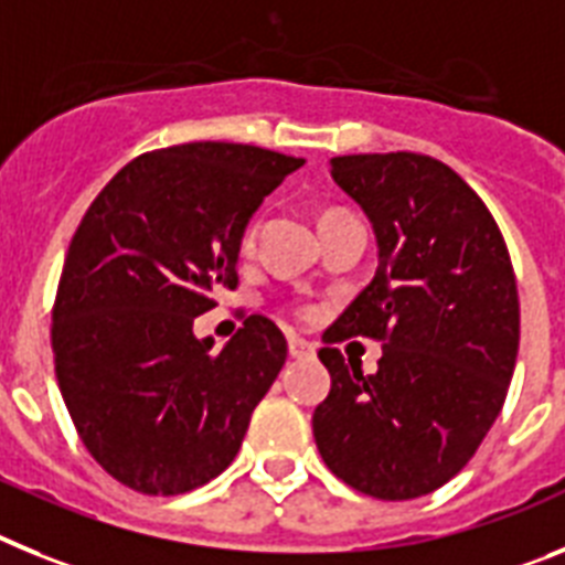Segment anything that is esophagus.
<instances>
[{
  "label": "esophagus",
  "mask_w": 565,
  "mask_h": 565,
  "mask_svg": "<svg viewBox=\"0 0 565 565\" xmlns=\"http://www.w3.org/2000/svg\"><path fill=\"white\" fill-rule=\"evenodd\" d=\"M287 347H289V355H292V358H312V355H316V347H312L310 341L298 338V335H289Z\"/></svg>",
  "instance_id": "obj_1"
}]
</instances>
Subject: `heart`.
I'll list each match as a JSON object with an SVG mask.
<instances>
[{"instance_id":"1","label":"heart","mask_w":565,"mask_h":565,"mask_svg":"<svg viewBox=\"0 0 565 565\" xmlns=\"http://www.w3.org/2000/svg\"><path fill=\"white\" fill-rule=\"evenodd\" d=\"M327 215H332V213H327ZM255 235H258V224L249 222L247 227H244V233H242V249H244V253L255 247Z\"/></svg>"}]
</instances>
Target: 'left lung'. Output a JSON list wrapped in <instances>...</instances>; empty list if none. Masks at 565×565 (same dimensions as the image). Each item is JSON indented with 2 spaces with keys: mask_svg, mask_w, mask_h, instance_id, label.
I'll use <instances>...</instances> for the list:
<instances>
[{
  "mask_svg": "<svg viewBox=\"0 0 565 565\" xmlns=\"http://www.w3.org/2000/svg\"><path fill=\"white\" fill-rule=\"evenodd\" d=\"M332 179L377 242L375 278L323 332L330 395L312 435L330 472L377 500L440 489L503 409L520 343L512 258L492 213L452 167L420 153L335 156ZM347 337L385 341L375 376Z\"/></svg>",
  "mask_w": 565,
  "mask_h": 565,
  "instance_id": "obj_1",
  "label": "left lung"
}]
</instances>
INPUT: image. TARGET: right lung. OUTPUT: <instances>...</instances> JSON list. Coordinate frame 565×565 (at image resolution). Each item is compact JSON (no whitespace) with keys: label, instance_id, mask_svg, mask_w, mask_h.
I'll use <instances>...</instances> for the list:
<instances>
[{"label":"right lung","instance_id":"right-lung-1","mask_svg":"<svg viewBox=\"0 0 565 565\" xmlns=\"http://www.w3.org/2000/svg\"><path fill=\"white\" fill-rule=\"evenodd\" d=\"M296 156L230 141L141 153L107 181L67 247L53 303V364L78 438L141 494L222 475L287 361L276 323L249 316L213 350L193 321L238 287L253 213Z\"/></svg>","mask_w":565,"mask_h":565}]
</instances>
